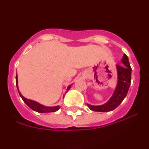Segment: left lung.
Segmentation results:
<instances>
[{
    "label": "left lung",
    "mask_w": 149,
    "mask_h": 149,
    "mask_svg": "<svg viewBox=\"0 0 149 149\" xmlns=\"http://www.w3.org/2000/svg\"><path fill=\"white\" fill-rule=\"evenodd\" d=\"M122 62L124 65H117L118 71V85L113 95L106 104L100 106H91L88 104L89 109L97 112H109L113 110L119 106L128 92L131 81V67L126 54L123 55Z\"/></svg>",
    "instance_id": "obj_1"
}]
</instances>
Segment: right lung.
<instances>
[{
	"mask_svg": "<svg viewBox=\"0 0 149 149\" xmlns=\"http://www.w3.org/2000/svg\"><path fill=\"white\" fill-rule=\"evenodd\" d=\"M16 86L18 88V79H17V74H16ZM70 88V86L68 87V89ZM19 95H20L21 98H22V100L24 101V102L27 105V106L30 107V108L32 109L34 111H36L38 113H51V112H55L56 110H58L60 108V106H56V107H45L43 105L40 104L36 102V101H32V100H29L25 98L24 96H22V95L21 94L20 92L18 91Z\"/></svg>",
	"mask_w": 149,
	"mask_h": 149,
	"instance_id": "right-lung-1",
	"label": "right lung"
}]
</instances>
